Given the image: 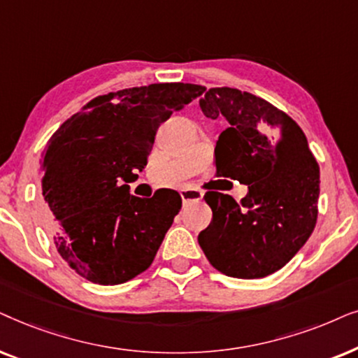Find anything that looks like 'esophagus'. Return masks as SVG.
I'll list each match as a JSON object with an SVG mask.
<instances>
[{
    "mask_svg": "<svg viewBox=\"0 0 358 358\" xmlns=\"http://www.w3.org/2000/svg\"><path fill=\"white\" fill-rule=\"evenodd\" d=\"M180 196H182V199H183V204H187L189 201H199V199H203V192H199V189L187 188V189H182V192H180Z\"/></svg>",
    "mask_w": 358,
    "mask_h": 358,
    "instance_id": "34e87169",
    "label": "esophagus"
}]
</instances>
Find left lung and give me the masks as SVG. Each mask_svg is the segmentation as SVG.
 I'll list each match as a JSON object with an SVG mask.
<instances>
[{
    "instance_id": "left-lung-1",
    "label": "left lung",
    "mask_w": 358,
    "mask_h": 358,
    "mask_svg": "<svg viewBox=\"0 0 358 358\" xmlns=\"http://www.w3.org/2000/svg\"><path fill=\"white\" fill-rule=\"evenodd\" d=\"M209 119L226 117L214 149L216 175L249 187L237 203L208 192L213 221L198 242L214 268L264 278L306 244L317 221L319 165L301 127L282 109L237 88H209L199 99Z\"/></svg>"
}]
</instances>
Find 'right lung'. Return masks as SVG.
<instances>
[{"instance_id":"1","label":"right lung","mask_w":358,"mask_h":358,"mask_svg":"<svg viewBox=\"0 0 358 358\" xmlns=\"http://www.w3.org/2000/svg\"><path fill=\"white\" fill-rule=\"evenodd\" d=\"M193 83H152L93 98L47 141L39 160L49 232L62 259L98 285L136 278L154 262L182 196L152 198L127 183L147 165L155 132L173 111L201 96Z\"/></svg>"}]
</instances>
